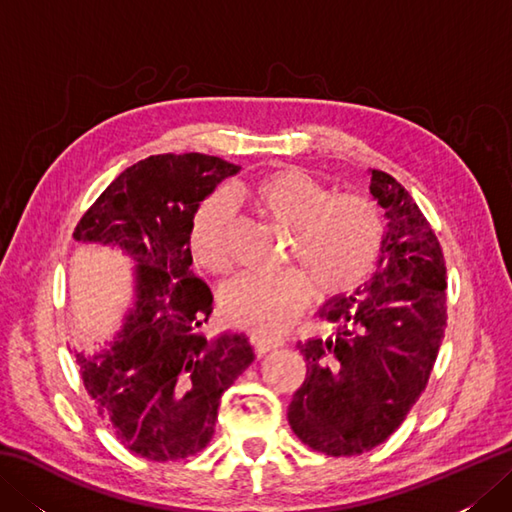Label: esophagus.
I'll list each match as a JSON object with an SVG mask.
<instances>
[{"label": "esophagus", "mask_w": 512, "mask_h": 512, "mask_svg": "<svg viewBox=\"0 0 512 512\" xmlns=\"http://www.w3.org/2000/svg\"><path fill=\"white\" fill-rule=\"evenodd\" d=\"M250 341L255 343V350L259 356L273 352V350H277V347L284 345V341L281 339H268V336H262V334H250Z\"/></svg>", "instance_id": "obj_1"}]
</instances>
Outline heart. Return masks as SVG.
Segmentation results:
<instances>
[{
    "instance_id": "1",
    "label": "heart",
    "mask_w": 512,
    "mask_h": 512,
    "mask_svg": "<svg viewBox=\"0 0 512 512\" xmlns=\"http://www.w3.org/2000/svg\"><path fill=\"white\" fill-rule=\"evenodd\" d=\"M228 198L253 206L266 220L290 228L288 255L300 268L248 273L222 290L228 319L259 334L286 332L312 297V284L325 297H341L374 273L385 239L378 204L363 193H332L310 173L288 167L228 189ZM195 262L213 275L233 266L231 211L222 195H209L189 226Z\"/></svg>"
}]
</instances>
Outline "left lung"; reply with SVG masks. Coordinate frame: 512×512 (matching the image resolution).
<instances>
[{"label": "left lung", "mask_w": 512, "mask_h": 512, "mask_svg": "<svg viewBox=\"0 0 512 512\" xmlns=\"http://www.w3.org/2000/svg\"><path fill=\"white\" fill-rule=\"evenodd\" d=\"M389 228L378 268L356 297L321 310L334 339L299 343L308 363L288 407L301 442L325 455L372 451L422 396L447 330V264L427 217L389 173L372 169Z\"/></svg>", "instance_id": "1"}]
</instances>
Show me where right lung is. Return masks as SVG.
Segmentation results:
<instances>
[{"instance_id":"add662e5","label":"right lung","mask_w":512,"mask_h":512,"mask_svg":"<svg viewBox=\"0 0 512 512\" xmlns=\"http://www.w3.org/2000/svg\"><path fill=\"white\" fill-rule=\"evenodd\" d=\"M239 167L206 154H158L125 169L76 224V242L121 246L138 262L136 306L110 350H74L83 387L127 451L184 460L211 442L224 391L253 363L244 334L209 339L213 295L193 275L189 226Z\"/></svg>"}]
</instances>
